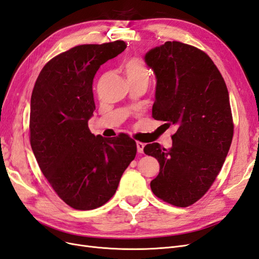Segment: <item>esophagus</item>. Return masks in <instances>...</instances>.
Returning <instances> with one entry per match:
<instances>
[{
	"label": "esophagus",
	"mask_w": 259,
	"mask_h": 259,
	"mask_svg": "<svg viewBox=\"0 0 259 259\" xmlns=\"http://www.w3.org/2000/svg\"><path fill=\"white\" fill-rule=\"evenodd\" d=\"M136 146H137V151L139 153H143L144 152V147H145V144L140 143V142H137L136 143Z\"/></svg>",
	"instance_id": "1"
}]
</instances>
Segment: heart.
I'll return each instance as SVG.
<instances>
[{
  "label": "heart",
  "instance_id": "heart-1",
  "mask_svg": "<svg viewBox=\"0 0 259 259\" xmlns=\"http://www.w3.org/2000/svg\"><path fill=\"white\" fill-rule=\"evenodd\" d=\"M124 73L128 82L148 80L149 70L145 61L139 57H132L124 64Z\"/></svg>",
  "mask_w": 259,
  "mask_h": 259
}]
</instances>
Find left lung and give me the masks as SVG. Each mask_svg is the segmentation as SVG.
Wrapping results in <instances>:
<instances>
[{
  "label": "left lung",
  "mask_w": 259,
  "mask_h": 259,
  "mask_svg": "<svg viewBox=\"0 0 259 259\" xmlns=\"http://www.w3.org/2000/svg\"><path fill=\"white\" fill-rule=\"evenodd\" d=\"M145 61L156 79L152 117L177 127L173 145L148 144L144 151L160 163L152 192L171 205L187 207L213 185L233 136L229 93L207 55L182 42L149 51Z\"/></svg>",
  "instance_id": "1"
}]
</instances>
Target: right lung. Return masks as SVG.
<instances>
[{"label":"right lung","mask_w":259,"mask_h":259,"mask_svg":"<svg viewBox=\"0 0 259 259\" xmlns=\"http://www.w3.org/2000/svg\"><path fill=\"white\" fill-rule=\"evenodd\" d=\"M125 49L124 41H114L61 53L43 67L31 95V148L55 192L74 209L104 205L135 159L134 139L125 134L108 139L89 128L94 76Z\"/></svg>","instance_id":"obj_1"}]
</instances>
